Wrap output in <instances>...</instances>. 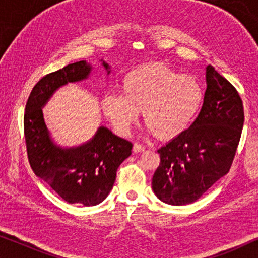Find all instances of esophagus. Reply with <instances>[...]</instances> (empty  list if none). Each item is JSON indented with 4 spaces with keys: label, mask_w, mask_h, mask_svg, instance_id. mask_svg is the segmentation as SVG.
<instances>
[{
    "label": "esophagus",
    "mask_w": 258,
    "mask_h": 258,
    "mask_svg": "<svg viewBox=\"0 0 258 258\" xmlns=\"http://www.w3.org/2000/svg\"><path fill=\"white\" fill-rule=\"evenodd\" d=\"M144 149H146V148H144L142 144H140V143H134V148H133V150L135 151V153H142V151H144Z\"/></svg>",
    "instance_id": "obj_1"
}]
</instances>
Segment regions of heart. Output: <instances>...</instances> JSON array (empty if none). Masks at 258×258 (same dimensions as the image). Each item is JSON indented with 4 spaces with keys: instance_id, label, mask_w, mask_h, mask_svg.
<instances>
[{
    "instance_id": "b5f03b06",
    "label": "heart",
    "mask_w": 258,
    "mask_h": 258,
    "mask_svg": "<svg viewBox=\"0 0 258 258\" xmlns=\"http://www.w3.org/2000/svg\"><path fill=\"white\" fill-rule=\"evenodd\" d=\"M121 88L122 94L107 93L101 101L104 116L119 135H128L142 111L148 130L157 139H176L194 122L204 98L202 84L195 76L162 63L129 72Z\"/></svg>"
}]
</instances>
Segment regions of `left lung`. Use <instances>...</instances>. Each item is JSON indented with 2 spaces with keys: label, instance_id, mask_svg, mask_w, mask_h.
Returning a JSON list of instances; mask_svg holds the SVG:
<instances>
[{
  "label": "left lung",
  "instance_id": "8db88e82",
  "mask_svg": "<svg viewBox=\"0 0 258 258\" xmlns=\"http://www.w3.org/2000/svg\"><path fill=\"white\" fill-rule=\"evenodd\" d=\"M203 105L192 124L157 150L161 163L153 190L162 202H195L227 175L241 139L244 110L237 90L213 66L207 67Z\"/></svg>",
  "mask_w": 258,
  "mask_h": 258
}]
</instances>
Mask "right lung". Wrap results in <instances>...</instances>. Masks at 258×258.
<instances>
[{"instance_id": "add662e5", "label": "right lung", "mask_w": 258, "mask_h": 258, "mask_svg": "<svg viewBox=\"0 0 258 258\" xmlns=\"http://www.w3.org/2000/svg\"><path fill=\"white\" fill-rule=\"evenodd\" d=\"M101 62L109 75L110 67ZM90 73L89 63L80 61L42 77L31 90L24 112L28 160L35 175L68 203L86 207L96 206L109 195L117 168L132 155L133 144L100 126L88 142L62 148L52 142L42 108L59 87L87 80Z\"/></svg>"}]
</instances>
